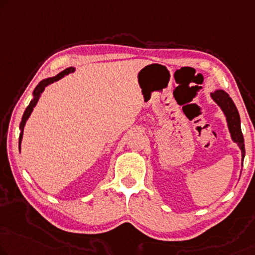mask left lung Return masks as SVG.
<instances>
[{"label": "left lung", "mask_w": 255, "mask_h": 255, "mask_svg": "<svg viewBox=\"0 0 255 255\" xmlns=\"http://www.w3.org/2000/svg\"><path fill=\"white\" fill-rule=\"evenodd\" d=\"M211 97L212 100L219 105V108L221 109V111L226 117L227 126L230 132V137L233 139L234 143L237 144L239 150H241L243 167V161H244L245 158V144L241 128V117H239L236 105H235L229 95L223 90H215L214 93H211Z\"/></svg>", "instance_id": "1"}]
</instances>
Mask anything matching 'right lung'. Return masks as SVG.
Returning <instances> with one entry per match:
<instances>
[{
  "instance_id": "obj_1",
  "label": "right lung",
  "mask_w": 255,
  "mask_h": 255,
  "mask_svg": "<svg viewBox=\"0 0 255 255\" xmlns=\"http://www.w3.org/2000/svg\"><path fill=\"white\" fill-rule=\"evenodd\" d=\"M75 71L74 67H68L66 68V70H64L63 72H60L59 74L55 75V77L52 78H47V79H43L42 81H41L39 85H37L35 87V89L33 90V98L30 100L29 104L27 108H26L24 115H22V118H21V121H20V125H19V130H20V132H19V150H20V145H21V139H22V134H24V128H25V125L26 123H27L28 118L30 117V115H32L33 110L34 108H35L37 102H39L41 95H42L43 90L45 89V87H48L49 85H51V83H54L56 81H58V80L63 79L64 77H66V75H68L70 73H73V72Z\"/></svg>"
}]
</instances>
